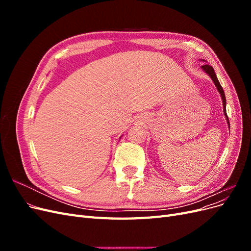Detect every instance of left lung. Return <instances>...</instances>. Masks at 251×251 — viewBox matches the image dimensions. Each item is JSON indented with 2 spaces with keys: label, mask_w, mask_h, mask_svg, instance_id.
Returning <instances> with one entry per match:
<instances>
[{
  "label": "left lung",
  "mask_w": 251,
  "mask_h": 251,
  "mask_svg": "<svg viewBox=\"0 0 251 251\" xmlns=\"http://www.w3.org/2000/svg\"><path fill=\"white\" fill-rule=\"evenodd\" d=\"M204 62H205V60H204ZM201 68H202V70H203L205 73L208 74V76L211 78V80L214 81L215 86L217 87V90L219 91L220 95H221L222 102H223L224 115H225V117H226L227 124H228V126H229V119H228V116H227V114H226V98H225V94H224V90H223V88L221 87V85H220V82H219V80H218V78H217V75H216V73H215L214 68H212L211 66H209L208 64H205V65L201 66Z\"/></svg>",
  "instance_id": "8db88e82"
}]
</instances>
